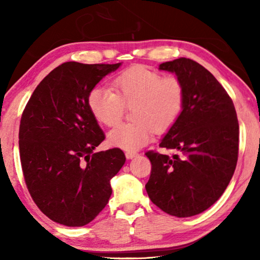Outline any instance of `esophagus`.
<instances>
[{"mask_svg":"<svg viewBox=\"0 0 260 260\" xmlns=\"http://www.w3.org/2000/svg\"><path fill=\"white\" fill-rule=\"evenodd\" d=\"M136 155H138V153H136L135 151H126L125 152V156L127 159H132V158H134Z\"/></svg>","mask_w":260,"mask_h":260,"instance_id":"1","label":"esophagus"}]
</instances>
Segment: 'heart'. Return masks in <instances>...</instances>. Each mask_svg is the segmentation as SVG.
<instances>
[{"instance_id": "heart-1", "label": "heart", "mask_w": 260, "mask_h": 260, "mask_svg": "<svg viewBox=\"0 0 260 260\" xmlns=\"http://www.w3.org/2000/svg\"><path fill=\"white\" fill-rule=\"evenodd\" d=\"M114 90L95 87L88 95V107L96 120L111 127L121 119L125 107L132 108L134 121L119 124L109 132L113 147L136 150L150 142L153 134L164 133L174 125L184 104L181 79L135 65L113 81Z\"/></svg>"}]
</instances>
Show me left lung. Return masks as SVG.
Returning <instances> with one entry per match:
<instances>
[{
  "instance_id": "1",
  "label": "left lung",
  "mask_w": 260,
  "mask_h": 260,
  "mask_svg": "<svg viewBox=\"0 0 260 260\" xmlns=\"http://www.w3.org/2000/svg\"><path fill=\"white\" fill-rule=\"evenodd\" d=\"M159 70L174 72L184 86V104L178 120L159 143L173 150L162 155L149 150L151 173L149 199L178 218L202 213L222 195L239 157V121L230 95L197 61H165Z\"/></svg>"
}]
</instances>
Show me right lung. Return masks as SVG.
Here are the masks:
<instances>
[{"label":"right lung","mask_w":260,"mask_h":260,"mask_svg":"<svg viewBox=\"0 0 260 260\" xmlns=\"http://www.w3.org/2000/svg\"><path fill=\"white\" fill-rule=\"evenodd\" d=\"M119 67L63 63L39 83L21 114L25 183L41 212L60 225L94 220L112 193L110 180L125 164L119 148L93 152L105 135L88 107L90 90Z\"/></svg>","instance_id":"obj_1"}]
</instances>
